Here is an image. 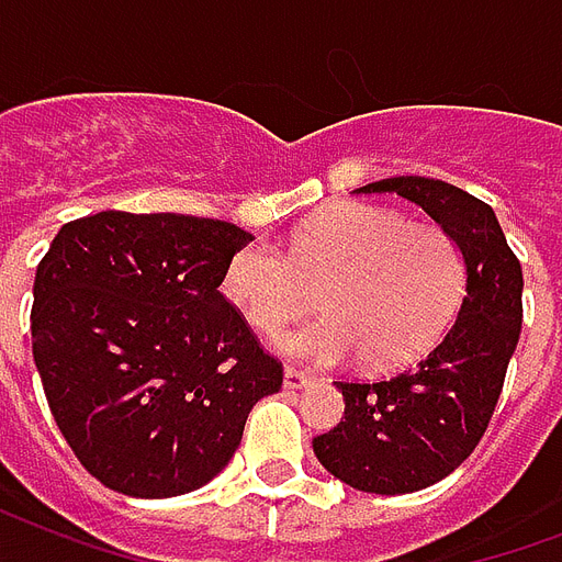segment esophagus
Listing matches in <instances>:
<instances>
[{"instance_id":"34e87169","label":"esophagus","mask_w":562,"mask_h":562,"mask_svg":"<svg viewBox=\"0 0 562 562\" xmlns=\"http://www.w3.org/2000/svg\"><path fill=\"white\" fill-rule=\"evenodd\" d=\"M316 379L311 376V373H305V370H296V367H286L284 370V387H311L314 385Z\"/></svg>"}]
</instances>
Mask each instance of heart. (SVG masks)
I'll return each mask as SVG.
<instances>
[{
  "mask_svg": "<svg viewBox=\"0 0 562 562\" xmlns=\"http://www.w3.org/2000/svg\"><path fill=\"white\" fill-rule=\"evenodd\" d=\"M319 286L323 314L278 340L316 364L358 356L370 370L415 361L436 344L462 293V255L436 225L373 204H335L290 246L248 243L227 260L222 293L260 335L296 319Z\"/></svg>",
  "mask_w": 562,
  "mask_h": 562,
  "instance_id": "heart-1",
  "label": "heart"
}]
</instances>
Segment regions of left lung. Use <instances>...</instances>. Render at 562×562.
<instances>
[{
    "mask_svg": "<svg viewBox=\"0 0 562 562\" xmlns=\"http://www.w3.org/2000/svg\"><path fill=\"white\" fill-rule=\"evenodd\" d=\"M400 195L453 236L465 296L447 335L415 367L379 382H337L344 417L314 438V453L340 483L373 495H408L465 462L495 415L521 335V263L495 210L432 177H387L356 189Z\"/></svg>",
    "mask_w": 562,
    "mask_h": 562,
    "instance_id": "1",
    "label": "left lung"
}]
</instances>
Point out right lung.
<instances>
[{
    "label": "right lung",
    "mask_w": 562,
    "mask_h": 562,
    "mask_svg": "<svg viewBox=\"0 0 562 562\" xmlns=\"http://www.w3.org/2000/svg\"><path fill=\"white\" fill-rule=\"evenodd\" d=\"M255 236L222 218L67 222L37 263L32 356L61 436L103 486L175 497L231 462L284 367L222 296Z\"/></svg>",
    "instance_id": "obj_1"
}]
</instances>
